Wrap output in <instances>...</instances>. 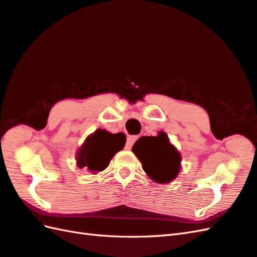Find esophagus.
Listing matches in <instances>:
<instances>
[{
  "label": "esophagus",
  "instance_id": "esophagus-1",
  "mask_svg": "<svg viewBox=\"0 0 257 257\" xmlns=\"http://www.w3.org/2000/svg\"><path fill=\"white\" fill-rule=\"evenodd\" d=\"M137 139H138V137H137V136H129V137H127L126 148L127 149H131V147H133V145L136 142Z\"/></svg>",
  "mask_w": 257,
  "mask_h": 257
}]
</instances>
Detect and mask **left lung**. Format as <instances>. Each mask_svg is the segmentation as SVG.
<instances>
[{
  "mask_svg": "<svg viewBox=\"0 0 257 257\" xmlns=\"http://www.w3.org/2000/svg\"><path fill=\"white\" fill-rule=\"evenodd\" d=\"M147 175L159 184H168L181 170V154L171 145L165 133L157 137H142L133 147Z\"/></svg>",
  "mask_w": 257,
  "mask_h": 257,
  "instance_id": "left-lung-1",
  "label": "left lung"
}]
</instances>
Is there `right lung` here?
<instances>
[{
  "label": "right lung",
  "instance_id": "1",
  "mask_svg": "<svg viewBox=\"0 0 257 257\" xmlns=\"http://www.w3.org/2000/svg\"><path fill=\"white\" fill-rule=\"evenodd\" d=\"M123 136L97 129L89 135L76 152V165L96 174L109 165L110 160L124 147Z\"/></svg>",
  "mask_w": 257,
  "mask_h": 257
}]
</instances>
